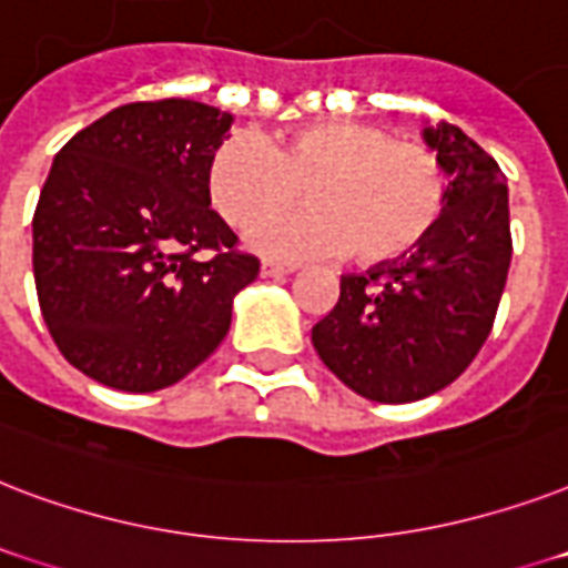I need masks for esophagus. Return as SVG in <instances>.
I'll return each mask as SVG.
<instances>
[{"label":"esophagus","mask_w":568,"mask_h":568,"mask_svg":"<svg viewBox=\"0 0 568 568\" xmlns=\"http://www.w3.org/2000/svg\"><path fill=\"white\" fill-rule=\"evenodd\" d=\"M261 272L266 278H281V275H290L296 272V263H284V261H263Z\"/></svg>","instance_id":"obj_1"}]
</instances>
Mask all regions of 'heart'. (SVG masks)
Segmentation results:
<instances>
[{"label":"heart","mask_w":568,"mask_h":568,"mask_svg":"<svg viewBox=\"0 0 568 568\" xmlns=\"http://www.w3.org/2000/svg\"><path fill=\"white\" fill-rule=\"evenodd\" d=\"M206 197L234 227L277 212L306 189L312 206L271 216L248 243L275 257L344 254L388 263L415 252L442 219L447 180L426 144L364 121H316L270 142L224 139L206 162Z\"/></svg>","instance_id":"b5f03b06"}]
</instances>
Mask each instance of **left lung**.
<instances>
[{
    "instance_id": "obj_1",
    "label": "left lung",
    "mask_w": 568,
    "mask_h": 568,
    "mask_svg": "<svg viewBox=\"0 0 568 568\" xmlns=\"http://www.w3.org/2000/svg\"><path fill=\"white\" fill-rule=\"evenodd\" d=\"M447 183L442 219L415 252L341 275L311 328L328 371L373 403H412L459 379L480 353L507 284L513 236L498 162L453 124L424 126Z\"/></svg>"
}]
</instances>
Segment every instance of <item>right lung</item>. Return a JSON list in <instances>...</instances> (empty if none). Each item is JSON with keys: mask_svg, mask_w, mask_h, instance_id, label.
<instances>
[{"mask_svg": "<svg viewBox=\"0 0 568 568\" xmlns=\"http://www.w3.org/2000/svg\"><path fill=\"white\" fill-rule=\"evenodd\" d=\"M234 124L197 100L126 103L52 162L32 219L43 323L77 371L109 388H169L231 328L261 261L206 197V162Z\"/></svg>", "mask_w": 568, "mask_h": 568, "instance_id": "add662e5", "label": "right lung"}]
</instances>
